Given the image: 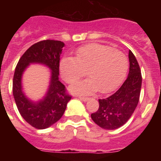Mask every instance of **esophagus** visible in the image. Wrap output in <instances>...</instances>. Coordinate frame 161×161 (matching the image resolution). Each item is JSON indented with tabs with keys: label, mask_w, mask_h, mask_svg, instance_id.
<instances>
[{
	"label": "esophagus",
	"mask_w": 161,
	"mask_h": 161,
	"mask_svg": "<svg viewBox=\"0 0 161 161\" xmlns=\"http://www.w3.org/2000/svg\"><path fill=\"white\" fill-rule=\"evenodd\" d=\"M78 97L80 99V100L84 101V102H87L89 100V97H82V96H78Z\"/></svg>",
	"instance_id": "1"
}]
</instances>
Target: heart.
<instances>
[{"label": "heart", "mask_w": 161, "mask_h": 161, "mask_svg": "<svg viewBox=\"0 0 161 161\" xmlns=\"http://www.w3.org/2000/svg\"><path fill=\"white\" fill-rule=\"evenodd\" d=\"M129 62L124 53L111 47L90 43L76 51V57L66 56L61 59L59 70L62 78L72 84L86 75L90 78L70 87L74 93L90 94L96 91L109 93L119 86L128 70Z\"/></svg>", "instance_id": "heart-1"}]
</instances>
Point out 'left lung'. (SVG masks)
Returning <instances> with one entry per match:
<instances>
[{
  "label": "left lung",
  "mask_w": 161,
  "mask_h": 161,
  "mask_svg": "<svg viewBox=\"0 0 161 161\" xmlns=\"http://www.w3.org/2000/svg\"><path fill=\"white\" fill-rule=\"evenodd\" d=\"M129 74L124 83L111 96L98 99L99 108L91 114L93 122L102 128L114 130L123 126L139 103L142 85L141 70L131 51H129Z\"/></svg>",
  "instance_id": "obj_1"
}]
</instances>
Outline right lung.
<instances>
[{
    "instance_id": "1",
    "label": "right lung",
    "mask_w": 161,
    "mask_h": 161,
    "mask_svg": "<svg viewBox=\"0 0 161 161\" xmlns=\"http://www.w3.org/2000/svg\"><path fill=\"white\" fill-rule=\"evenodd\" d=\"M64 43L58 40H42L33 44L20 58L13 79V94L20 114L36 129L47 128L63 116L72 96L59 80V59ZM31 63L47 65L52 70L50 87L44 100L33 103L21 90V75Z\"/></svg>"
}]
</instances>
